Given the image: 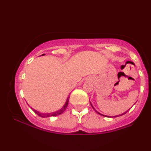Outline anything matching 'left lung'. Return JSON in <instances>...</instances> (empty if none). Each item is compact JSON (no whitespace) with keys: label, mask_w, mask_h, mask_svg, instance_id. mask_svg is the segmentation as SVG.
<instances>
[{"label":"left lung","mask_w":151,"mask_h":151,"mask_svg":"<svg viewBox=\"0 0 151 151\" xmlns=\"http://www.w3.org/2000/svg\"><path fill=\"white\" fill-rule=\"evenodd\" d=\"M90 104H91V107H93V109H94V110L96 111V112L98 113V114H101V115H102V116H107V115H104V114H101V113H99V112H98V111H96V109H94V108H93V105H91V103H90ZM127 111H125V112L124 113H122V114H119V115H116V116H114V117L115 116H121V115H123V114H126V113L127 112ZM112 117H114V116H112Z\"/></svg>","instance_id":"1"}]
</instances>
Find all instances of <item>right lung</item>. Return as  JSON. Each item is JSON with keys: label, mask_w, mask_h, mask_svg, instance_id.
Here are the masks:
<instances>
[{"label": "right lung", "mask_w": 151, "mask_h": 151, "mask_svg": "<svg viewBox=\"0 0 151 151\" xmlns=\"http://www.w3.org/2000/svg\"><path fill=\"white\" fill-rule=\"evenodd\" d=\"M68 101H69V96H68L67 97L65 103H64V105H63V106H62L61 109H58V110H57L55 111H53V112H51V113H42V112H40V111L36 110V109L32 108V107H31V109H32V110L35 111V113H36V114L38 115V116H40L41 117H43V118H45V117H49V116H58V115L62 114V113H63L64 111H65L66 108L68 106Z\"/></svg>", "instance_id": "add662e5"}]
</instances>
